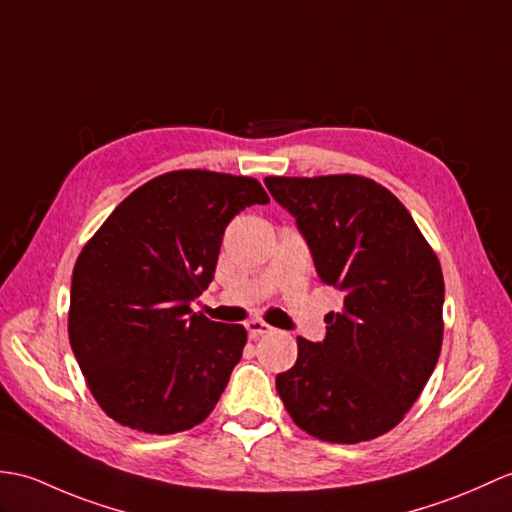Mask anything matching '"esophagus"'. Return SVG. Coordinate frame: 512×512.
<instances>
[{
  "label": "esophagus",
  "mask_w": 512,
  "mask_h": 512,
  "mask_svg": "<svg viewBox=\"0 0 512 512\" xmlns=\"http://www.w3.org/2000/svg\"><path fill=\"white\" fill-rule=\"evenodd\" d=\"M246 329H248V336H251V338H259V336L270 334V331H272V327L268 323H264V320H259V318L248 320Z\"/></svg>",
  "instance_id": "1"
}]
</instances>
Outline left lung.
Segmentation results:
<instances>
[{"label": "left lung", "instance_id": "obj_1", "mask_svg": "<svg viewBox=\"0 0 512 512\" xmlns=\"http://www.w3.org/2000/svg\"><path fill=\"white\" fill-rule=\"evenodd\" d=\"M299 224L320 281L342 292L323 342L296 338L277 375L292 421L314 438L353 445L390 432L419 399L441 355L445 281L401 200L358 174L266 176Z\"/></svg>", "mask_w": 512, "mask_h": 512}]
</instances>
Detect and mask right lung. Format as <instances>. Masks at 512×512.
I'll list each match as a JSON object with an SVG mask.
<instances>
[{
	"instance_id": "add662e5",
	"label": "right lung",
	"mask_w": 512,
	"mask_h": 512,
	"mask_svg": "<svg viewBox=\"0 0 512 512\" xmlns=\"http://www.w3.org/2000/svg\"><path fill=\"white\" fill-rule=\"evenodd\" d=\"M266 202L257 178L176 170L126 196L82 248L69 342L106 417L163 436L192 430L216 408L246 329L189 303L213 279L227 224Z\"/></svg>"
}]
</instances>
